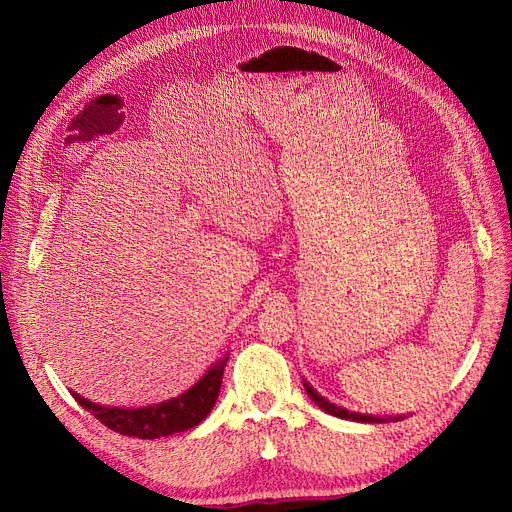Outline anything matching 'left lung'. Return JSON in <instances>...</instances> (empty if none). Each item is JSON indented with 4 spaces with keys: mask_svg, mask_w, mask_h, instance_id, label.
Masks as SVG:
<instances>
[{
    "mask_svg": "<svg viewBox=\"0 0 512 512\" xmlns=\"http://www.w3.org/2000/svg\"><path fill=\"white\" fill-rule=\"evenodd\" d=\"M303 386H305L307 395L312 397L314 404H318V408H322L327 414H333V416H337V418H346V421H356V423H382V421H384V418H378V416L359 414V412H350V410H346V408H339V406L331 404L329 399H324L322 395H318L307 382H303ZM393 418H395V421H399L401 416H393Z\"/></svg>",
    "mask_w": 512,
    "mask_h": 512,
    "instance_id": "1",
    "label": "left lung"
}]
</instances>
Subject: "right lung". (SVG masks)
<instances>
[{
    "mask_svg": "<svg viewBox=\"0 0 512 512\" xmlns=\"http://www.w3.org/2000/svg\"><path fill=\"white\" fill-rule=\"evenodd\" d=\"M228 361V354L220 359L213 367L207 369V374L200 378L192 389L173 397L162 404H153L145 408H111L100 406L81 397L79 393H72V397L79 404L94 414L102 425L113 429L121 436H134L141 440H156L164 436H173L179 431H188L203 423L211 408L215 406V399L220 395L224 365Z\"/></svg>",
    "mask_w": 512,
    "mask_h": 512,
    "instance_id": "obj_1",
    "label": "right lung"
}]
</instances>
